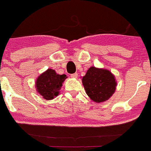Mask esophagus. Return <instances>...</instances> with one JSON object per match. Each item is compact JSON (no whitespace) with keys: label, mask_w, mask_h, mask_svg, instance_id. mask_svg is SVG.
<instances>
[{"label":"esophagus","mask_w":151,"mask_h":151,"mask_svg":"<svg viewBox=\"0 0 151 151\" xmlns=\"http://www.w3.org/2000/svg\"><path fill=\"white\" fill-rule=\"evenodd\" d=\"M77 76H78V74H77V73H74V74H71V77H72V78H77Z\"/></svg>","instance_id":"1"}]
</instances>
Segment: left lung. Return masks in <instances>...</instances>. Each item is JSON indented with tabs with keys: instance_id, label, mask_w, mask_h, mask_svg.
Here are the masks:
<instances>
[{
	"instance_id": "8db88e82",
	"label": "left lung",
	"mask_w": 151,
	"mask_h": 151,
	"mask_svg": "<svg viewBox=\"0 0 151 151\" xmlns=\"http://www.w3.org/2000/svg\"><path fill=\"white\" fill-rule=\"evenodd\" d=\"M87 95L96 103L107 101L115 91L117 82L115 76L109 70L89 68L82 79Z\"/></svg>"
}]
</instances>
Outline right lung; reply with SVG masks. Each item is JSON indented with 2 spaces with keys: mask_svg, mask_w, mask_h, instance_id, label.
I'll list each match as a JSON object with an SVG mask.
<instances>
[{
  "mask_svg": "<svg viewBox=\"0 0 151 151\" xmlns=\"http://www.w3.org/2000/svg\"><path fill=\"white\" fill-rule=\"evenodd\" d=\"M66 78L65 74L60 75L56 74L54 70L49 68L36 79V90L45 100H52L58 96L60 88Z\"/></svg>",
  "mask_w": 151,
  "mask_h": 151,
  "instance_id": "obj_1",
  "label": "right lung"
}]
</instances>
